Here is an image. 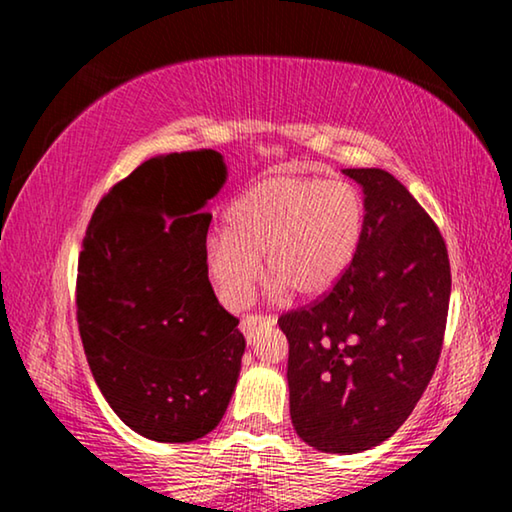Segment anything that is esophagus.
<instances>
[{
	"instance_id": "34e87169",
	"label": "esophagus",
	"mask_w": 512,
	"mask_h": 512,
	"mask_svg": "<svg viewBox=\"0 0 512 512\" xmlns=\"http://www.w3.org/2000/svg\"><path fill=\"white\" fill-rule=\"evenodd\" d=\"M275 320L271 318V316H264V314H246L244 318H241V323H239V327H241V332L246 334V339L250 341V336L255 334V329L259 327V325H273Z\"/></svg>"
}]
</instances>
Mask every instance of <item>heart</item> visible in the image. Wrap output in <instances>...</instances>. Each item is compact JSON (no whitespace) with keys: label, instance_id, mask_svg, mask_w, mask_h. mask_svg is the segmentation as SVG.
<instances>
[{"label":"heart","instance_id":"obj_1","mask_svg":"<svg viewBox=\"0 0 512 512\" xmlns=\"http://www.w3.org/2000/svg\"><path fill=\"white\" fill-rule=\"evenodd\" d=\"M363 230L366 201L350 180L266 178L228 207L225 232L205 246V271L228 309L246 305L259 255L268 296H318L348 271Z\"/></svg>","mask_w":512,"mask_h":512}]
</instances>
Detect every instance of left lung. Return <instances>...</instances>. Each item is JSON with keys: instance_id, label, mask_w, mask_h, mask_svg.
<instances>
[{"instance_id": "left-lung-1", "label": "left lung", "mask_w": 512, "mask_h": 512, "mask_svg": "<svg viewBox=\"0 0 512 512\" xmlns=\"http://www.w3.org/2000/svg\"><path fill=\"white\" fill-rule=\"evenodd\" d=\"M366 201L352 264L309 307L282 314L289 404L318 452L357 454L391 438L429 386L443 350L452 273L445 239L384 169H343Z\"/></svg>"}]
</instances>
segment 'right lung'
Returning a JSON list of instances; mask_svg holds the SVG:
<instances>
[{"mask_svg": "<svg viewBox=\"0 0 512 512\" xmlns=\"http://www.w3.org/2000/svg\"><path fill=\"white\" fill-rule=\"evenodd\" d=\"M212 149L142 162L101 198L83 237L76 316L92 377L110 409L158 443H192L221 422L246 339L205 271L225 183Z\"/></svg>", "mask_w": 512, "mask_h": 512, "instance_id": "1", "label": "right lung"}]
</instances>
